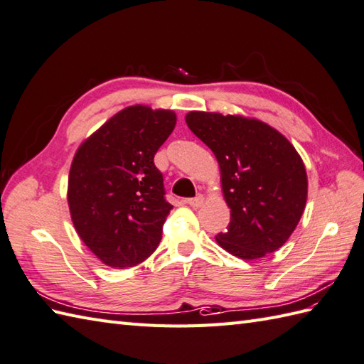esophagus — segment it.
<instances>
[{"instance_id": "34e87169", "label": "esophagus", "mask_w": 364, "mask_h": 364, "mask_svg": "<svg viewBox=\"0 0 364 364\" xmlns=\"http://www.w3.org/2000/svg\"><path fill=\"white\" fill-rule=\"evenodd\" d=\"M203 201H205V197L197 196V197H193V198H189L186 203H188V205L192 206V208H200L203 205Z\"/></svg>"}]
</instances>
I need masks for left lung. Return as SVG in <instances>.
<instances>
[{"instance_id":"left-lung-1","label":"left lung","mask_w":364,"mask_h":364,"mask_svg":"<svg viewBox=\"0 0 364 364\" xmlns=\"http://www.w3.org/2000/svg\"><path fill=\"white\" fill-rule=\"evenodd\" d=\"M186 124L213 150L220 167L231 222L215 235L217 243L245 260L281 248L307 201L306 166L293 144L255 117L189 112Z\"/></svg>"}]
</instances>
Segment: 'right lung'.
Masks as SVG:
<instances>
[{
	"label": "right lung",
	"instance_id": "add662e5",
	"mask_svg": "<svg viewBox=\"0 0 364 364\" xmlns=\"http://www.w3.org/2000/svg\"><path fill=\"white\" fill-rule=\"evenodd\" d=\"M172 109L132 105L83 141L68 176V206L82 242L102 264L134 267L156 250L172 205L155 154L175 129Z\"/></svg>",
	"mask_w": 364,
	"mask_h": 364
}]
</instances>
